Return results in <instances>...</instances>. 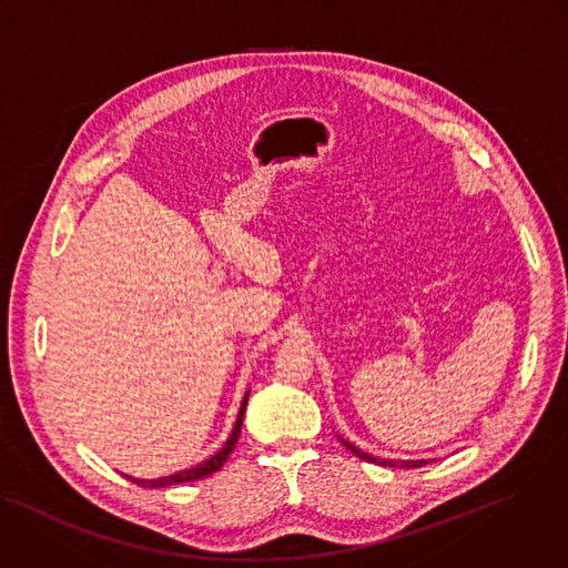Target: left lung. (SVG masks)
<instances>
[{
  "label": "left lung",
  "mask_w": 568,
  "mask_h": 568,
  "mask_svg": "<svg viewBox=\"0 0 568 568\" xmlns=\"http://www.w3.org/2000/svg\"><path fill=\"white\" fill-rule=\"evenodd\" d=\"M343 440V445L347 447V449H352L354 455L358 457V459H363V462H367V464H376V466H389V468H420V466H425L427 462L425 459H420V462H392V459H378V457H372V455H367V452H363V449H358L354 443H349V440H345V438H339Z\"/></svg>",
  "instance_id": "8db88e82"
}]
</instances>
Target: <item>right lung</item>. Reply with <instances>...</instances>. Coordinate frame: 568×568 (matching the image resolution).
I'll return each mask as SVG.
<instances>
[{
  "label": "right lung",
  "mask_w": 568,
  "mask_h": 568,
  "mask_svg": "<svg viewBox=\"0 0 568 568\" xmlns=\"http://www.w3.org/2000/svg\"><path fill=\"white\" fill-rule=\"evenodd\" d=\"M246 405H248V394L244 396L242 400V407H240V414H237V423L233 427V434L231 438L223 443V447L216 452V455H212L207 462L194 466V468H187V470H181V473H174L170 477H161V479H134V477H128L130 481H134L136 486L141 488H168V486H176V484H185V481H196V479H203L212 473H216L225 462H229L231 452L235 449L237 445V438L242 434V420H244V412H246Z\"/></svg>",
  "instance_id": "add662e5"
}]
</instances>
